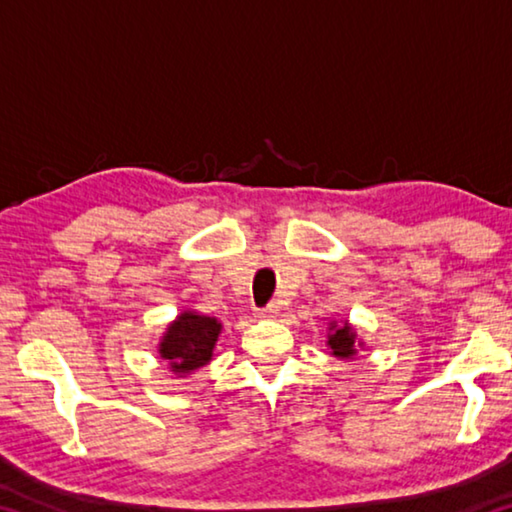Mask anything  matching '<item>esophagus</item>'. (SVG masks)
Segmentation results:
<instances>
[{"mask_svg": "<svg viewBox=\"0 0 512 512\" xmlns=\"http://www.w3.org/2000/svg\"><path fill=\"white\" fill-rule=\"evenodd\" d=\"M277 314H280V307H277L275 302H271V305H266L264 309H257V318H275Z\"/></svg>", "mask_w": 512, "mask_h": 512, "instance_id": "esophagus-1", "label": "esophagus"}]
</instances>
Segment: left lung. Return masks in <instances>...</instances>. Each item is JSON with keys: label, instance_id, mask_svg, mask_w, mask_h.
<instances>
[{"label": "left lung", "instance_id": "8db88e82", "mask_svg": "<svg viewBox=\"0 0 512 512\" xmlns=\"http://www.w3.org/2000/svg\"><path fill=\"white\" fill-rule=\"evenodd\" d=\"M332 332L327 334V348L332 350L334 357L339 359H352L357 354V348L361 345V341L357 339V332H354L352 325L345 320L343 325L332 323Z\"/></svg>", "mask_w": 512, "mask_h": 512}]
</instances>
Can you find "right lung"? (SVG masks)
Returning a JSON list of instances; mask_svg holds the SVG:
<instances>
[{"mask_svg":"<svg viewBox=\"0 0 512 512\" xmlns=\"http://www.w3.org/2000/svg\"><path fill=\"white\" fill-rule=\"evenodd\" d=\"M221 327L212 316L183 311L164 332L158 345L160 357L169 361V368L176 375H192L194 370L210 363Z\"/></svg>","mask_w":512,"mask_h":512,"instance_id":"add662e5","label":"right lung"}]
</instances>
